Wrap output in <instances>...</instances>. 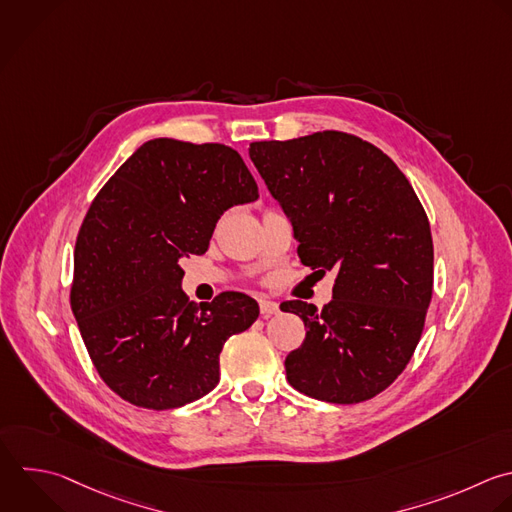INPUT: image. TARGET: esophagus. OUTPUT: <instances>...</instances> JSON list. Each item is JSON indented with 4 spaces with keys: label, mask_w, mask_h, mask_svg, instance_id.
<instances>
[{
    "label": "esophagus",
    "mask_w": 512,
    "mask_h": 512,
    "mask_svg": "<svg viewBox=\"0 0 512 512\" xmlns=\"http://www.w3.org/2000/svg\"><path fill=\"white\" fill-rule=\"evenodd\" d=\"M278 312H280L278 302L268 300V298H260V314H262V318H270V316H274Z\"/></svg>",
    "instance_id": "1"
}]
</instances>
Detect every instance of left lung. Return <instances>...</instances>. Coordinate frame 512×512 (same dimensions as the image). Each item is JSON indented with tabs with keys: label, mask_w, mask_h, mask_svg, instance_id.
<instances>
[{
	"label": "left lung",
	"mask_w": 512,
	"mask_h": 512,
	"mask_svg": "<svg viewBox=\"0 0 512 512\" xmlns=\"http://www.w3.org/2000/svg\"><path fill=\"white\" fill-rule=\"evenodd\" d=\"M250 160L292 220L302 264L336 272L322 310L284 306L306 326L284 362L288 382L334 404L380 394L412 358L432 298L434 250L418 196L382 150L344 132L252 142Z\"/></svg>",
	"instance_id": "8db88e82"
}]
</instances>
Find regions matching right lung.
<instances>
[{
  "mask_svg": "<svg viewBox=\"0 0 512 512\" xmlns=\"http://www.w3.org/2000/svg\"><path fill=\"white\" fill-rule=\"evenodd\" d=\"M256 198L236 150L172 138L140 146L98 192L76 240L70 302L120 398L168 410L218 384L224 342L254 324L258 302L222 292L194 306L180 262L208 250L228 208Z\"/></svg>",
  "mask_w": 512,
  "mask_h": 512,
  "instance_id": "1",
  "label": "right lung"
}]
</instances>
